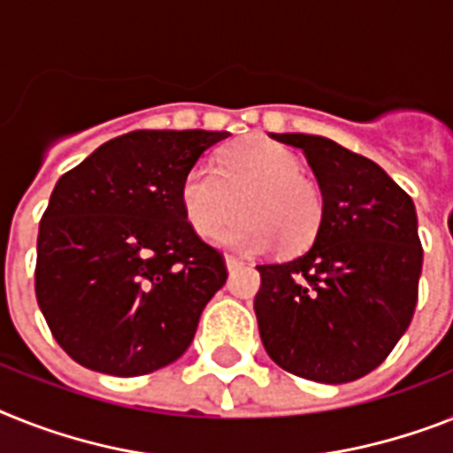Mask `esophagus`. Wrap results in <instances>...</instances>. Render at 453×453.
I'll list each match as a JSON object with an SVG mask.
<instances>
[{
  "mask_svg": "<svg viewBox=\"0 0 453 453\" xmlns=\"http://www.w3.org/2000/svg\"><path fill=\"white\" fill-rule=\"evenodd\" d=\"M224 261H226V268H229V271H234V268H241L242 264H245V261L238 259V257H234V254H226V257H224Z\"/></svg>",
  "mask_w": 453,
  "mask_h": 453,
  "instance_id": "34e87169",
  "label": "esophagus"
}]
</instances>
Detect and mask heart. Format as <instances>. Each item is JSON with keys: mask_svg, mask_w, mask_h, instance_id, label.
I'll return each instance as SVG.
<instances>
[{"mask_svg": "<svg viewBox=\"0 0 453 453\" xmlns=\"http://www.w3.org/2000/svg\"><path fill=\"white\" fill-rule=\"evenodd\" d=\"M238 201L242 218L222 231L219 242L241 252H266L275 242L298 252L315 241L324 219L321 192L303 178L296 152L268 138L231 145L218 168L196 164L182 178V212L201 238L234 219Z\"/></svg>", "mask_w": 453, "mask_h": 453, "instance_id": "heart-1", "label": "heart"}]
</instances>
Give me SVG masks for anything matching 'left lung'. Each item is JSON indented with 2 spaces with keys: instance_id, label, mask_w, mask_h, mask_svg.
I'll return each mask as SVG.
<instances>
[{
  "instance_id": "obj_1",
  "label": "left lung",
  "mask_w": 453,
  "mask_h": 453,
  "mask_svg": "<svg viewBox=\"0 0 453 453\" xmlns=\"http://www.w3.org/2000/svg\"><path fill=\"white\" fill-rule=\"evenodd\" d=\"M303 150L324 199L312 248L261 264V342L287 372L321 384L368 375L410 326L424 264L412 199L384 168L331 138L271 134Z\"/></svg>"
}]
</instances>
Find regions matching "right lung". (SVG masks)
Returning a JSON list of instances; mask_svg holds the SVG:
<instances>
[{"label":"right lung","mask_w":453,"mask_h":453,"mask_svg":"<svg viewBox=\"0 0 453 453\" xmlns=\"http://www.w3.org/2000/svg\"><path fill=\"white\" fill-rule=\"evenodd\" d=\"M229 132L141 129L99 145L50 194L36 241V301L76 364L148 375L192 345L224 257L194 234L182 178Z\"/></svg>","instance_id":"right-lung-1"}]
</instances>
